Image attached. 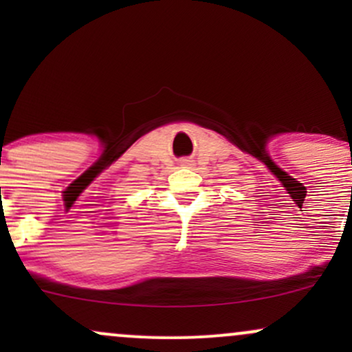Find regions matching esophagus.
Listing matches in <instances>:
<instances>
[{
    "mask_svg": "<svg viewBox=\"0 0 352 352\" xmlns=\"http://www.w3.org/2000/svg\"><path fill=\"white\" fill-rule=\"evenodd\" d=\"M185 164H187V162H185ZM187 165H188V164H187Z\"/></svg>",
    "mask_w": 352,
    "mask_h": 352,
    "instance_id": "esophagus-1",
    "label": "esophagus"
}]
</instances>
